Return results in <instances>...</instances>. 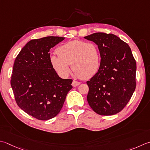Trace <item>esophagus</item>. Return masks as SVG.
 Returning a JSON list of instances; mask_svg holds the SVG:
<instances>
[{"instance_id":"esophagus-1","label":"esophagus","mask_w":150,"mask_h":150,"mask_svg":"<svg viewBox=\"0 0 150 150\" xmlns=\"http://www.w3.org/2000/svg\"><path fill=\"white\" fill-rule=\"evenodd\" d=\"M80 84H81V83H79V82L76 81H73L72 82V86H73V87L77 86H79V85Z\"/></svg>"}]
</instances>
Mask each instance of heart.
<instances>
[{
  "label": "heart",
  "mask_w": 150,
  "mask_h": 150,
  "mask_svg": "<svg viewBox=\"0 0 150 150\" xmlns=\"http://www.w3.org/2000/svg\"><path fill=\"white\" fill-rule=\"evenodd\" d=\"M58 55L52 54L50 62L62 77H67L73 71L84 79L92 77L100 66V53L96 44L82 40H73L57 49Z\"/></svg>",
  "instance_id": "heart-1"
}]
</instances>
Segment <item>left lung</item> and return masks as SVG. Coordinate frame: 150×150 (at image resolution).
I'll return each mask as SVG.
<instances>
[{"label":"left lung","instance_id":"obj_1","mask_svg":"<svg viewBox=\"0 0 150 150\" xmlns=\"http://www.w3.org/2000/svg\"><path fill=\"white\" fill-rule=\"evenodd\" d=\"M98 47L100 66L86 82L87 101L97 114L114 115L130 100L136 88V61L128 44L112 34L97 32L84 37Z\"/></svg>","mask_w":150,"mask_h":150}]
</instances>
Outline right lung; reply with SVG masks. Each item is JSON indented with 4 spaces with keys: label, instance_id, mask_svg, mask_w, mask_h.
Returning <instances> with one entry per match:
<instances>
[{
    "label": "right lung",
    "instance_id": "add662e5",
    "mask_svg": "<svg viewBox=\"0 0 150 150\" xmlns=\"http://www.w3.org/2000/svg\"><path fill=\"white\" fill-rule=\"evenodd\" d=\"M64 40L47 36L30 40L14 62L11 86L17 104L38 120L57 116L72 88L73 80L60 78L50 62V50Z\"/></svg>",
    "mask_w": 150,
    "mask_h": 150
}]
</instances>
